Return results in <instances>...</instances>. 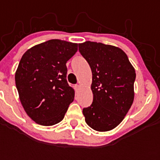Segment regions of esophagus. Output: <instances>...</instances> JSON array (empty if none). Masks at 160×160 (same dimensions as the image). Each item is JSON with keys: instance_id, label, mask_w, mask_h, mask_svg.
Returning a JSON list of instances; mask_svg holds the SVG:
<instances>
[{"instance_id": "esophagus-1", "label": "esophagus", "mask_w": 160, "mask_h": 160, "mask_svg": "<svg viewBox=\"0 0 160 160\" xmlns=\"http://www.w3.org/2000/svg\"><path fill=\"white\" fill-rule=\"evenodd\" d=\"M74 88H75V91H78V90H80V86L79 85H75V86H74Z\"/></svg>"}]
</instances>
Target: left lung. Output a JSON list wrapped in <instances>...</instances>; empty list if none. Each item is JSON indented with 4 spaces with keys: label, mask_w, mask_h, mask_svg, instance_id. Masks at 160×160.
Instances as JSON below:
<instances>
[{
    "label": "left lung",
    "mask_w": 160,
    "mask_h": 160,
    "mask_svg": "<svg viewBox=\"0 0 160 160\" xmlns=\"http://www.w3.org/2000/svg\"><path fill=\"white\" fill-rule=\"evenodd\" d=\"M79 51L92 71L93 102L83 109L85 122L96 131L119 125L134 101L135 70L128 56L115 46L85 41Z\"/></svg>",
    "instance_id": "1"
}]
</instances>
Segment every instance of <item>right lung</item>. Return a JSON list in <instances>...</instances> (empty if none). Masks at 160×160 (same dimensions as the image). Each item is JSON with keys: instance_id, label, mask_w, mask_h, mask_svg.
I'll use <instances>...</instances> for the list:
<instances>
[{"instance_id": "add662e5", "label": "right lung", "mask_w": 160, "mask_h": 160, "mask_svg": "<svg viewBox=\"0 0 160 160\" xmlns=\"http://www.w3.org/2000/svg\"><path fill=\"white\" fill-rule=\"evenodd\" d=\"M77 50V44L50 40L22 55L15 75L16 89L25 111L37 124L51 126L60 122L74 100L66 62Z\"/></svg>"}]
</instances>
